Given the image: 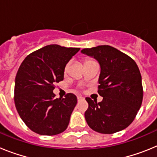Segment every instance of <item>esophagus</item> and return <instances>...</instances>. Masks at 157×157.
Segmentation results:
<instances>
[{"label": "esophagus", "instance_id": "esophagus-1", "mask_svg": "<svg viewBox=\"0 0 157 157\" xmlns=\"http://www.w3.org/2000/svg\"><path fill=\"white\" fill-rule=\"evenodd\" d=\"M77 98H78V101H84V100H85V98H82V97H81V96H78V97H77Z\"/></svg>", "mask_w": 157, "mask_h": 157}]
</instances>
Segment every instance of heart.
<instances>
[{
    "label": "heart",
    "instance_id": "heart-1",
    "mask_svg": "<svg viewBox=\"0 0 157 157\" xmlns=\"http://www.w3.org/2000/svg\"><path fill=\"white\" fill-rule=\"evenodd\" d=\"M86 61H89V60H86ZM68 67H69V63H67V66H66V67H65V70H67V68H68Z\"/></svg>",
    "mask_w": 157,
    "mask_h": 157
}]
</instances>
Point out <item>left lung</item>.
Listing matches in <instances>:
<instances>
[{"label": "left lung", "instance_id": "obj_1", "mask_svg": "<svg viewBox=\"0 0 157 157\" xmlns=\"http://www.w3.org/2000/svg\"><path fill=\"white\" fill-rule=\"evenodd\" d=\"M82 53L98 60L101 67L98 94L103 98L97 103L86 100L87 124L101 134H113L127 128L134 120L143 98L141 75L134 59L109 45L84 48Z\"/></svg>", "mask_w": 157, "mask_h": 157}]
</instances>
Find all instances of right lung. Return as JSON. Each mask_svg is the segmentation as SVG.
Returning a JSON list of instances; mask_svg holds the SVG:
<instances>
[{
    "mask_svg": "<svg viewBox=\"0 0 157 157\" xmlns=\"http://www.w3.org/2000/svg\"><path fill=\"white\" fill-rule=\"evenodd\" d=\"M79 48L48 45L32 52L19 67L15 80V105L19 116L34 132L56 135L63 132L77 104L67 94L55 98L54 84L63 79L66 64Z\"/></svg>",
    "mask_w": 157,
    "mask_h": 157,
    "instance_id": "add662e5",
    "label": "right lung"
}]
</instances>
